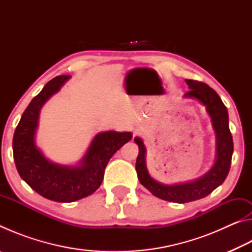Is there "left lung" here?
Returning a JSON list of instances; mask_svg holds the SVG:
<instances>
[{
	"instance_id": "1",
	"label": "left lung",
	"mask_w": 252,
	"mask_h": 252,
	"mask_svg": "<svg viewBox=\"0 0 252 252\" xmlns=\"http://www.w3.org/2000/svg\"><path fill=\"white\" fill-rule=\"evenodd\" d=\"M186 82L190 88V90L186 93V96L195 97L207 106V111L210 114L213 127L216 130L217 160L210 171L193 182L176 186L161 185L149 176L146 160H144L146 148L143 146L142 140L140 138L134 139L135 143L139 147L135 170L140 183L156 197L177 203L194 201V200L204 198L210 194L227 178L233 153V141L231 132L229 129L228 111L218 93L208 84L200 82V81L187 79Z\"/></svg>"
}]
</instances>
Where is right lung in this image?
Returning a JSON list of instances; mask_svg holds the SVG:
<instances>
[{"instance_id":"add662e5","label":"right lung","mask_w":252,"mask_h":252,"mask_svg":"<svg viewBox=\"0 0 252 252\" xmlns=\"http://www.w3.org/2000/svg\"><path fill=\"white\" fill-rule=\"evenodd\" d=\"M69 78L59 75L45 84L25 109L13 135V157L21 178L42 197L57 202H73L94 192L103 180L111 157L132 138L130 132L99 133L81 167H64L46 160L34 144L40 109Z\"/></svg>"}]
</instances>
